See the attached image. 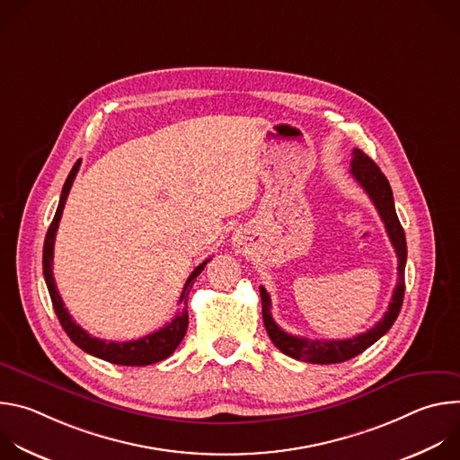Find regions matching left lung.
I'll list each match as a JSON object with an SVG mask.
<instances>
[{
    "label": "left lung",
    "instance_id": "obj_1",
    "mask_svg": "<svg viewBox=\"0 0 460 460\" xmlns=\"http://www.w3.org/2000/svg\"><path fill=\"white\" fill-rule=\"evenodd\" d=\"M351 176L360 183V187L367 192L371 202L375 204L387 236L395 247L397 258H399V280L397 288L393 291L389 307L385 314L371 327L369 332L360 333L353 339L346 341H311L304 337H295L286 333L282 327L273 320L271 314V298L270 293L266 291L264 286H260V298H261V316H264V325L268 330V335L271 342L288 357L309 364H339L346 362L362 351H366L369 346H373L380 337H384L389 330L393 322L397 320L402 300H404V270H406V258H408V247H406V234L404 229L399 222L397 211H395V202H393V190L387 181V178L382 174L378 165L364 155L360 149H353V158H351Z\"/></svg>",
    "mask_w": 460,
    "mask_h": 460
}]
</instances>
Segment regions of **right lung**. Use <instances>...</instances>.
Here are the masks:
<instances>
[{
	"label": "right lung",
	"mask_w": 460,
	"mask_h": 460,
	"mask_svg": "<svg viewBox=\"0 0 460 460\" xmlns=\"http://www.w3.org/2000/svg\"><path fill=\"white\" fill-rule=\"evenodd\" d=\"M78 169H80V160L75 164V167L69 172L67 180H65L56 215L52 218V224H50V227L47 231L45 243H43V277H45L47 289H49V295H50V300H52V307H54V311L58 314V320H59L61 327L65 330V333L69 335V339L80 349H84L85 353H89L93 357L107 360L111 364H118V366H149V364L165 360L167 357H171L174 353V349L180 346L181 339L185 337L187 325H189L187 295H189V291H190V288L194 284V279L204 271V268H206V264H208L209 260L202 261V264L189 275V279H187V282L183 286L181 296H180V304H183V309L167 325H164L162 330H158V332H155V333H151V335H147L144 339L130 341V342H107V341H100L96 337H91L84 330V327H80L73 320L69 311L65 309L63 300H61L58 289H56L54 277H52V256H54L56 231H58V226H59V220H61V213H63L65 202H67V196H69V190L73 187V181L76 178Z\"/></svg>",
	"instance_id": "obj_1"
}]
</instances>
